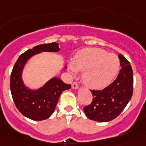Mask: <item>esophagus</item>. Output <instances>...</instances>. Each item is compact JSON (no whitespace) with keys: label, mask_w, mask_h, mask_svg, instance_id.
Returning <instances> with one entry per match:
<instances>
[{"label":"esophagus","mask_w":146,"mask_h":146,"mask_svg":"<svg viewBox=\"0 0 146 146\" xmlns=\"http://www.w3.org/2000/svg\"><path fill=\"white\" fill-rule=\"evenodd\" d=\"M72 87L73 89H77L78 88H79V86H78V85H77V82H73L72 85Z\"/></svg>","instance_id":"esophagus-1"}]
</instances>
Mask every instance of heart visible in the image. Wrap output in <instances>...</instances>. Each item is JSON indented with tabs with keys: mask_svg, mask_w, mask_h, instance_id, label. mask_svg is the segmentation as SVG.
I'll return each mask as SVG.
<instances>
[{
	"mask_svg": "<svg viewBox=\"0 0 146 146\" xmlns=\"http://www.w3.org/2000/svg\"><path fill=\"white\" fill-rule=\"evenodd\" d=\"M73 74L84 71L85 84L94 89H101L111 83L120 70V60L116 55L100 48H85L77 52L69 63Z\"/></svg>",
	"mask_w": 146,
	"mask_h": 146,
	"instance_id": "obj_1",
	"label": "heart"
}]
</instances>
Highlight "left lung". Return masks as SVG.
Returning <instances> with one entry per match:
<instances>
[{"label":"left lung","mask_w":146,"mask_h":146,"mask_svg":"<svg viewBox=\"0 0 146 146\" xmlns=\"http://www.w3.org/2000/svg\"><path fill=\"white\" fill-rule=\"evenodd\" d=\"M121 69L111 84L101 91L91 90L93 100L84 107L85 114L89 119L108 122L118 117L130 101L133 94V72L130 63L119 54Z\"/></svg>","instance_id":"8db88e82"}]
</instances>
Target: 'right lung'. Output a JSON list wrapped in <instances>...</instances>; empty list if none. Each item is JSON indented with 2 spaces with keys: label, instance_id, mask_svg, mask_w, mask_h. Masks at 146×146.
Listing matches in <instances>:
<instances>
[{
  "label": "right lung",
  "instance_id": "obj_1",
  "mask_svg": "<svg viewBox=\"0 0 146 146\" xmlns=\"http://www.w3.org/2000/svg\"><path fill=\"white\" fill-rule=\"evenodd\" d=\"M59 50L58 44L55 42L37 45L22 54L14 66L10 78L11 96L18 110L30 119L42 121L51 116L60 94L65 90L71 88L70 84H66L56 77L36 89L26 86L23 81V69L31 58L41 52H57ZM66 68V66H64V69Z\"/></svg>",
  "mask_w": 146,
  "mask_h": 146
}]
</instances>
